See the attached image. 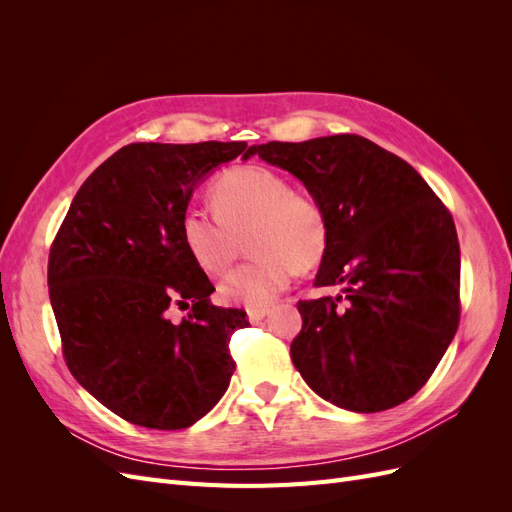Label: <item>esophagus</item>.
<instances>
[{"label":"esophagus","mask_w":512,"mask_h":512,"mask_svg":"<svg viewBox=\"0 0 512 512\" xmlns=\"http://www.w3.org/2000/svg\"><path fill=\"white\" fill-rule=\"evenodd\" d=\"M269 316V307H247V320L252 324H258Z\"/></svg>","instance_id":"esophagus-1"}]
</instances>
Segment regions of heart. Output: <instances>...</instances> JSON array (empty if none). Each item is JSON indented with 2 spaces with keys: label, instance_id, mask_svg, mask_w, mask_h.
I'll return each instance as SVG.
<instances>
[{
  "label": "heart",
  "instance_id": "b5f03b06",
  "mask_svg": "<svg viewBox=\"0 0 512 512\" xmlns=\"http://www.w3.org/2000/svg\"><path fill=\"white\" fill-rule=\"evenodd\" d=\"M213 211L181 215V243L196 267L224 275L239 254L252 258L230 273L220 297L230 305L265 307L288 288L294 271L318 267L329 247L327 213L318 200L292 192V183L265 166L230 168L211 188Z\"/></svg>",
  "mask_w": 512,
  "mask_h": 512
}]
</instances>
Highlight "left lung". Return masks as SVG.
I'll list each match as a JSON object with an SVG mask.
<instances>
[{"mask_svg": "<svg viewBox=\"0 0 512 512\" xmlns=\"http://www.w3.org/2000/svg\"><path fill=\"white\" fill-rule=\"evenodd\" d=\"M303 181L327 213L316 286L299 301L290 356L309 389L350 412L404 404L438 367L459 327V241L451 213L395 153L356 134L252 145L243 153Z\"/></svg>", "mask_w": 512, "mask_h": 512, "instance_id": "8db88e82", "label": "left lung"}]
</instances>
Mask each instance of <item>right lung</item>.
<instances>
[{"mask_svg": "<svg viewBox=\"0 0 512 512\" xmlns=\"http://www.w3.org/2000/svg\"><path fill=\"white\" fill-rule=\"evenodd\" d=\"M245 143H132L87 177L49 254V297L72 376L102 406L149 429H185L226 393L243 309L215 307L185 252L181 215ZM192 306L181 323L167 312Z\"/></svg>", "mask_w": 512, "mask_h": 512, "instance_id": "obj_1", "label": "right lung"}]
</instances>
